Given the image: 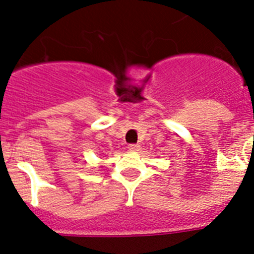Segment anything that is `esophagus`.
Wrapping results in <instances>:
<instances>
[{
	"label": "esophagus",
	"instance_id": "34e87169",
	"mask_svg": "<svg viewBox=\"0 0 254 254\" xmlns=\"http://www.w3.org/2000/svg\"><path fill=\"white\" fill-rule=\"evenodd\" d=\"M128 150L129 151H138V150H140V146H138V145H134V143H131V145H128Z\"/></svg>",
	"mask_w": 254,
	"mask_h": 254
}]
</instances>
